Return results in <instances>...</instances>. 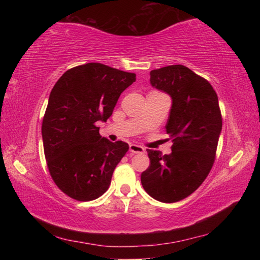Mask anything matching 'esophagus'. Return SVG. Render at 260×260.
Wrapping results in <instances>:
<instances>
[{
	"label": "esophagus",
	"instance_id": "esophagus-1",
	"mask_svg": "<svg viewBox=\"0 0 260 260\" xmlns=\"http://www.w3.org/2000/svg\"><path fill=\"white\" fill-rule=\"evenodd\" d=\"M129 151L132 153H143L144 151H146V149H144L143 147L141 146H138V144H131L129 146Z\"/></svg>",
	"mask_w": 260,
	"mask_h": 260
}]
</instances>
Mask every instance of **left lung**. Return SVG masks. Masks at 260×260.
<instances>
[{
    "label": "left lung",
    "instance_id": "1",
    "mask_svg": "<svg viewBox=\"0 0 260 260\" xmlns=\"http://www.w3.org/2000/svg\"><path fill=\"white\" fill-rule=\"evenodd\" d=\"M150 85L172 100L166 133L173 146L164 156L148 149L150 166L141 182L152 199L174 203L195 191L212 169L222 127L219 101L209 81L183 65L152 70Z\"/></svg>",
    "mask_w": 260,
    "mask_h": 260
}]
</instances>
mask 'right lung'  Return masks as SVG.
<instances>
[{
    "label": "right lung",
    "mask_w": 260,
    "mask_h": 260,
    "mask_svg": "<svg viewBox=\"0 0 260 260\" xmlns=\"http://www.w3.org/2000/svg\"><path fill=\"white\" fill-rule=\"evenodd\" d=\"M134 81V73L87 63L65 72L51 89L42 121L45 156L57 187L72 199L102 196L128 151L126 142L102 138L98 126Z\"/></svg>",
    "instance_id": "1"
}]
</instances>
